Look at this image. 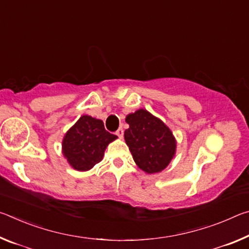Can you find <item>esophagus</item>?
I'll use <instances>...</instances> for the list:
<instances>
[{
    "instance_id": "1",
    "label": "esophagus",
    "mask_w": 249,
    "mask_h": 249,
    "mask_svg": "<svg viewBox=\"0 0 249 249\" xmlns=\"http://www.w3.org/2000/svg\"><path fill=\"white\" fill-rule=\"evenodd\" d=\"M115 134H116L117 136H119L120 138H123V135H124V130H123V128L120 127L119 129L116 130V133H115Z\"/></svg>"
}]
</instances>
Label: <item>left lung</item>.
I'll list each match as a JSON object with an SVG mask.
<instances>
[{"label": "left lung", "mask_w": 249, "mask_h": 249, "mask_svg": "<svg viewBox=\"0 0 249 249\" xmlns=\"http://www.w3.org/2000/svg\"><path fill=\"white\" fill-rule=\"evenodd\" d=\"M124 138L134 161L146 174H157L169 165L177 142L170 128L144 108L126 116Z\"/></svg>", "instance_id": "8db88e82"}]
</instances>
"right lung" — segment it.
Here are the masks:
<instances>
[{"instance_id":"obj_1","label":"right lung","mask_w":249,"mask_h":249,"mask_svg":"<svg viewBox=\"0 0 249 249\" xmlns=\"http://www.w3.org/2000/svg\"><path fill=\"white\" fill-rule=\"evenodd\" d=\"M116 138L105 130L102 121L83 115L66 133L62 154L73 169L88 171L102 160L107 145Z\"/></svg>"}]
</instances>
